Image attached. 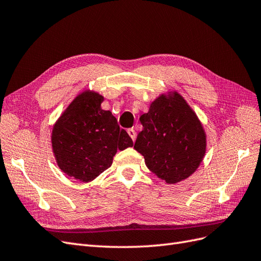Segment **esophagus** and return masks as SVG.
<instances>
[{
    "instance_id": "esophagus-1",
    "label": "esophagus",
    "mask_w": 261,
    "mask_h": 261,
    "mask_svg": "<svg viewBox=\"0 0 261 261\" xmlns=\"http://www.w3.org/2000/svg\"><path fill=\"white\" fill-rule=\"evenodd\" d=\"M127 133H128L129 137L132 138V140H133V141H135V139H136V132H135V129L129 128V129L127 130Z\"/></svg>"
}]
</instances>
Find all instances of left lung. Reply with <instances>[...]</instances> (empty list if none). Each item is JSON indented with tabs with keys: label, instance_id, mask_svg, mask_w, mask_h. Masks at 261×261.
Segmentation results:
<instances>
[{
	"label": "left lung",
	"instance_id": "left-lung-1",
	"mask_svg": "<svg viewBox=\"0 0 261 261\" xmlns=\"http://www.w3.org/2000/svg\"><path fill=\"white\" fill-rule=\"evenodd\" d=\"M139 120L144 128L134 148L158 177L175 184L198 169L207 136L198 116L177 91L158 97Z\"/></svg>",
	"mask_w": 261,
	"mask_h": 261
}]
</instances>
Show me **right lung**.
<instances>
[{"label":"right lung","mask_w":261,"mask_h":261,"mask_svg":"<svg viewBox=\"0 0 261 261\" xmlns=\"http://www.w3.org/2000/svg\"><path fill=\"white\" fill-rule=\"evenodd\" d=\"M103 97L85 90L55 122L51 143L59 168L69 177L88 183L111 167L117 150L133 147L110 111L101 109Z\"/></svg>","instance_id":"1"}]
</instances>
